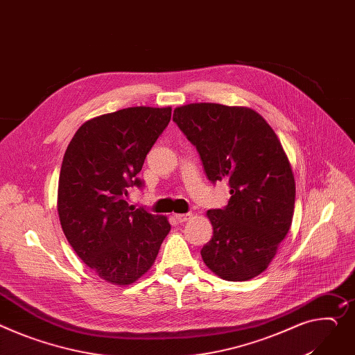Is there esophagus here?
I'll list each match as a JSON object with an SVG mask.
<instances>
[{
    "label": "esophagus",
    "mask_w": 355,
    "mask_h": 355,
    "mask_svg": "<svg viewBox=\"0 0 355 355\" xmlns=\"http://www.w3.org/2000/svg\"><path fill=\"white\" fill-rule=\"evenodd\" d=\"M190 217H192V213H176L175 214V219L179 222V223H184L187 222Z\"/></svg>",
    "instance_id": "obj_1"
}]
</instances>
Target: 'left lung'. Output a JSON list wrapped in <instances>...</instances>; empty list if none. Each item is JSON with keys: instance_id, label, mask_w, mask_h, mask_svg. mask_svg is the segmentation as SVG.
I'll list each match as a JSON object with an SVG mask.
<instances>
[{"instance_id": "left-lung-1", "label": "left lung", "mask_w": 355, "mask_h": 355, "mask_svg": "<svg viewBox=\"0 0 355 355\" xmlns=\"http://www.w3.org/2000/svg\"><path fill=\"white\" fill-rule=\"evenodd\" d=\"M173 122L196 146L207 179L227 182L230 199L207 210L213 237L200 250L217 276L250 280L290 230L295 183L277 135L253 109L219 103L176 107Z\"/></svg>"}]
</instances>
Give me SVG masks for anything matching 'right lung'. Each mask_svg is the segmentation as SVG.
I'll return each instance as SVG.
<instances>
[{"mask_svg":"<svg viewBox=\"0 0 355 355\" xmlns=\"http://www.w3.org/2000/svg\"><path fill=\"white\" fill-rule=\"evenodd\" d=\"M172 107L136 106L85 122L64 155L58 214L75 253L101 279L125 286L153 264L171 230L165 216L129 206L146 155L171 122Z\"/></svg>","mask_w":355,"mask_h":355,"instance_id":"add662e5","label":"right lung"}]
</instances>
